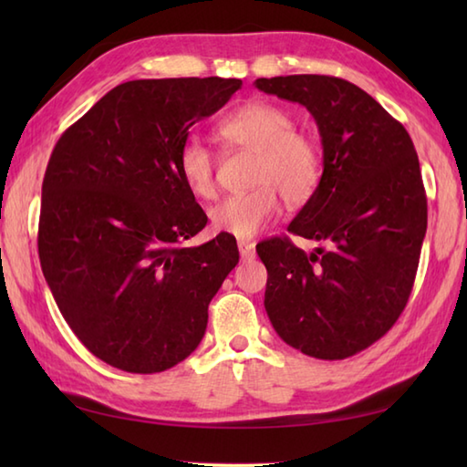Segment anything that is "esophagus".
Masks as SVG:
<instances>
[{
	"label": "esophagus",
	"mask_w": 467,
	"mask_h": 467,
	"mask_svg": "<svg viewBox=\"0 0 467 467\" xmlns=\"http://www.w3.org/2000/svg\"><path fill=\"white\" fill-rule=\"evenodd\" d=\"M239 253L243 256V261L254 259V243H251V241H239Z\"/></svg>",
	"instance_id": "esophagus-1"
}]
</instances>
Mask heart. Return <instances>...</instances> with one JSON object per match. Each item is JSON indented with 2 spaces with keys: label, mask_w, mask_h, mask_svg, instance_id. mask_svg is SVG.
I'll use <instances>...</instances> for the list:
<instances>
[{
  "label": "heart",
  "mask_w": 467,
  "mask_h": 467,
  "mask_svg": "<svg viewBox=\"0 0 467 467\" xmlns=\"http://www.w3.org/2000/svg\"><path fill=\"white\" fill-rule=\"evenodd\" d=\"M226 144L256 154L249 192L223 198L208 211L214 233L251 239L279 213V194L291 206L309 201L323 176V152L311 134L295 130L291 110L271 102H251L218 126ZM178 171L198 198L216 192V154L196 136L178 150Z\"/></svg>",
  "instance_id": "heart-1"
}]
</instances>
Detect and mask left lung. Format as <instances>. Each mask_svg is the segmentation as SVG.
Wrapping results in <instances>:
<instances>
[{
	"label": "left lung",
	"instance_id": "left-lung-1",
	"mask_svg": "<svg viewBox=\"0 0 467 467\" xmlns=\"http://www.w3.org/2000/svg\"><path fill=\"white\" fill-rule=\"evenodd\" d=\"M265 94L315 118L323 176L289 228L321 243L306 254L289 236L256 244L265 309L281 339L317 359H345L391 329L408 305L428 228V198L408 130L341 78H259Z\"/></svg>",
	"mask_w": 467,
	"mask_h": 467
}]
</instances>
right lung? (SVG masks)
Wrapping results in <instances>:
<instances>
[{"label":"right lung","instance_id":"add662e5","mask_svg":"<svg viewBox=\"0 0 467 467\" xmlns=\"http://www.w3.org/2000/svg\"><path fill=\"white\" fill-rule=\"evenodd\" d=\"M241 86L236 78L120 84L49 156L39 263L69 329L116 369L161 373L186 359L239 263L231 234L182 246L208 218L178 171V150Z\"/></svg>","mask_w":467,"mask_h":467}]
</instances>
